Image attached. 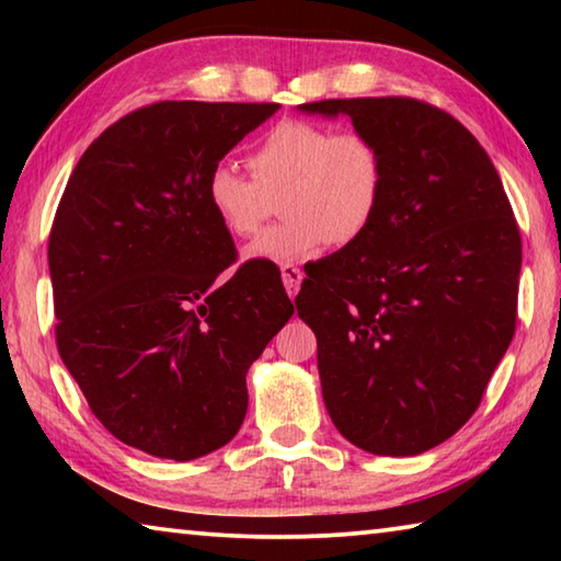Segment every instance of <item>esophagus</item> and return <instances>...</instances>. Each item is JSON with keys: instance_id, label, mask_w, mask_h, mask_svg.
<instances>
[{"instance_id": "obj_1", "label": "esophagus", "mask_w": 561, "mask_h": 561, "mask_svg": "<svg viewBox=\"0 0 561 561\" xmlns=\"http://www.w3.org/2000/svg\"><path fill=\"white\" fill-rule=\"evenodd\" d=\"M282 279H284V289H287L289 297L291 299L297 297L301 279H304V272L299 267H294V264H282Z\"/></svg>"}]
</instances>
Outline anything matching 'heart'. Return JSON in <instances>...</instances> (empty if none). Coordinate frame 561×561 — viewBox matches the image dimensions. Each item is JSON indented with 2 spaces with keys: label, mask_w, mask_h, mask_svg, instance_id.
Segmentation results:
<instances>
[{
  "label": "heart",
  "mask_w": 561,
  "mask_h": 561,
  "mask_svg": "<svg viewBox=\"0 0 561 561\" xmlns=\"http://www.w3.org/2000/svg\"><path fill=\"white\" fill-rule=\"evenodd\" d=\"M207 175V203L232 237H254L279 201L284 220L247 247V260L291 264L327 242L348 247L374 225L386 195V156L360 130L334 133L314 121H279L244 158Z\"/></svg>",
  "instance_id": "1"
}]
</instances>
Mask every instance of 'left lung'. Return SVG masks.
I'll return each mask as SVG.
<instances>
[{
  "mask_svg": "<svg viewBox=\"0 0 561 561\" xmlns=\"http://www.w3.org/2000/svg\"><path fill=\"white\" fill-rule=\"evenodd\" d=\"M386 156L374 225L307 279L299 317L317 334L321 393L346 440L417 455L478 411L517 321L522 237L495 165L431 103L329 99Z\"/></svg>",
  "mask_w": 561,
  "mask_h": 561,
  "instance_id": "1",
  "label": "left lung"
}]
</instances>
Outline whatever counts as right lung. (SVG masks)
I'll use <instances>...</instances> for the list:
<instances>
[{
    "label": "right lung",
    "instance_id": "add662e5",
    "mask_svg": "<svg viewBox=\"0 0 561 561\" xmlns=\"http://www.w3.org/2000/svg\"><path fill=\"white\" fill-rule=\"evenodd\" d=\"M279 103L160 101L87 148L49 234L56 348L121 443L193 460L247 413L252 360L294 314L272 262L237 252L207 175Z\"/></svg>",
    "mask_w": 561,
    "mask_h": 561
}]
</instances>
